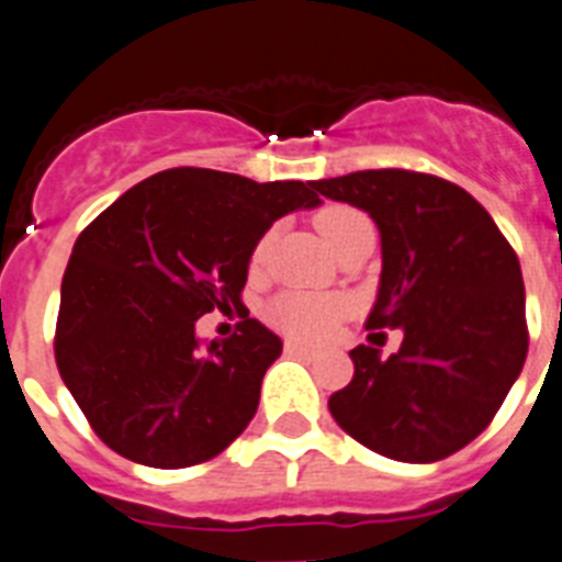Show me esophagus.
<instances>
[{
  "label": "esophagus",
  "instance_id": "34e87169",
  "mask_svg": "<svg viewBox=\"0 0 562 562\" xmlns=\"http://www.w3.org/2000/svg\"><path fill=\"white\" fill-rule=\"evenodd\" d=\"M286 351L297 357H317V349H310L304 342H295V340H286Z\"/></svg>",
  "mask_w": 562,
  "mask_h": 562
}]
</instances>
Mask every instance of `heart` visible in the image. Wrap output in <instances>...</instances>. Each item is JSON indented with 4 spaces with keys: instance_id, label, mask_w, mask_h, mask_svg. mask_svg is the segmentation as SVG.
<instances>
[{
    "instance_id": "b5f03b06",
    "label": "heart",
    "mask_w": 562,
    "mask_h": 562,
    "mask_svg": "<svg viewBox=\"0 0 562 562\" xmlns=\"http://www.w3.org/2000/svg\"><path fill=\"white\" fill-rule=\"evenodd\" d=\"M360 211L346 205H329L315 216L317 233L324 236L326 245H335V238L340 236L346 227L362 222ZM270 247V236H265L258 241L256 252H252V261H261ZM346 312V301L337 295H315V292H286V295L276 297L270 304V321L284 329L292 337H306V340H317V337H326L331 331V326L337 324V317Z\"/></svg>"
}]
</instances>
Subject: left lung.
Returning <instances> with one entry per match:
<instances>
[{
	"label": "left lung",
	"mask_w": 562,
	"mask_h": 562,
	"mask_svg": "<svg viewBox=\"0 0 562 562\" xmlns=\"http://www.w3.org/2000/svg\"><path fill=\"white\" fill-rule=\"evenodd\" d=\"M380 231L382 272L366 329H402L396 355L351 349L355 376L329 396L351 439L411 464L448 459L493 422L524 369L526 292L493 216L448 180L380 168L312 182Z\"/></svg>",
	"instance_id": "left-lung-1"
}]
</instances>
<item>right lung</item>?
Here are the masks:
<instances>
[{
    "label": "right lung",
    "instance_id": "add662e5",
    "mask_svg": "<svg viewBox=\"0 0 562 562\" xmlns=\"http://www.w3.org/2000/svg\"><path fill=\"white\" fill-rule=\"evenodd\" d=\"M321 205L312 182L171 168L128 188L78 236L61 281L56 362L114 453L160 470L213 459L250 425L284 342L256 317L200 340L241 304L272 222Z\"/></svg>",
    "mask_w": 562,
    "mask_h": 562
}]
</instances>
